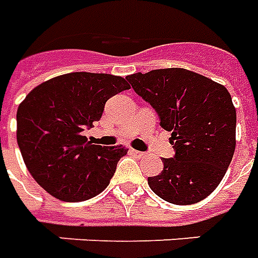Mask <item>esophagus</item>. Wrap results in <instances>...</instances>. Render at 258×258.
<instances>
[{"instance_id": "esophagus-1", "label": "esophagus", "mask_w": 258, "mask_h": 258, "mask_svg": "<svg viewBox=\"0 0 258 258\" xmlns=\"http://www.w3.org/2000/svg\"><path fill=\"white\" fill-rule=\"evenodd\" d=\"M130 153L134 154L135 157H138V158L145 157V153H144V152H139V150H135V149H130Z\"/></svg>"}]
</instances>
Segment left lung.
Listing matches in <instances>:
<instances>
[{
    "instance_id": "left-lung-1",
    "label": "left lung",
    "mask_w": 258,
    "mask_h": 258,
    "mask_svg": "<svg viewBox=\"0 0 258 258\" xmlns=\"http://www.w3.org/2000/svg\"><path fill=\"white\" fill-rule=\"evenodd\" d=\"M135 93L152 105L160 125L171 131L173 158L148 177L158 197L191 205L219 186L235 152L236 110L226 87L184 68L153 70L125 76Z\"/></svg>"
}]
</instances>
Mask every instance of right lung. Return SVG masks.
I'll use <instances>...</instances> for the list:
<instances>
[{
  "label": "right lung",
  "instance_id": "right-lung-1",
  "mask_svg": "<svg viewBox=\"0 0 258 258\" xmlns=\"http://www.w3.org/2000/svg\"><path fill=\"white\" fill-rule=\"evenodd\" d=\"M128 89L121 76L71 72L37 86L19 105L17 145L32 177L50 196L86 201L109 184L128 149L93 145L83 131L101 119L110 97Z\"/></svg>",
  "mask_w": 258,
  "mask_h": 258
}]
</instances>
